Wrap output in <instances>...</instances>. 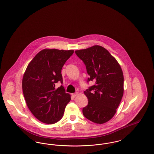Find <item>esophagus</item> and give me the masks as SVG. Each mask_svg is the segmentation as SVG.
<instances>
[{
  "instance_id": "34e87169",
  "label": "esophagus",
  "mask_w": 154,
  "mask_h": 154,
  "mask_svg": "<svg viewBox=\"0 0 154 154\" xmlns=\"http://www.w3.org/2000/svg\"><path fill=\"white\" fill-rule=\"evenodd\" d=\"M77 95H78V93H77V92H75V93H74V94H72V96H73V97H75Z\"/></svg>"
}]
</instances>
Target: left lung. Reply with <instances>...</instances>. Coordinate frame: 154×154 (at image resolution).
<instances>
[{"instance_id": "left-lung-1", "label": "left lung", "mask_w": 154, "mask_h": 154, "mask_svg": "<svg viewBox=\"0 0 154 154\" xmlns=\"http://www.w3.org/2000/svg\"><path fill=\"white\" fill-rule=\"evenodd\" d=\"M86 66L90 81L95 82L84 94L88 105L82 109L84 116L102 124L114 117L124 94V75L117 60L102 46L94 45L75 51Z\"/></svg>"}]
</instances>
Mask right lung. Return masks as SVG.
<instances>
[{"label":"right lung","mask_w":154,"mask_h":154,"mask_svg":"<svg viewBox=\"0 0 154 154\" xmlns=\"http://www.w3.org/2000/svg\"><path fill=\"white\" fill-rule=\"evenodd\" d=\"M73 50L44 49L39 52L27 66L22 79V91L31 112L40 121L52 124L64 114L71 100L61 85L62 67L73 54Z\"/></svg>","instance_id":"add662e5"}]
</instances>
